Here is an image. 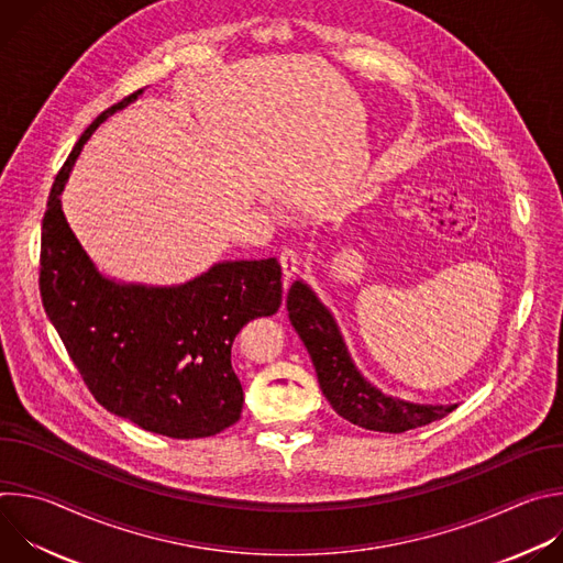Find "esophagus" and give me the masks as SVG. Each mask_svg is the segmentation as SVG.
<instances>
[{
    "instance_id": "34e87169",
    "label": "esophagus",
    "mask_w": 563,
    "mask_h": 563,
    "mask_svg": "<svg viewBox=\"0 0 563 563\" xmlns=\"http://www.w3.org/2000/svg\"><path fill=\"white\" fill-rule=\"evenodd\" d=\"M278 261H280V267H283L285 278H291L294 274H298V269H300V258H298V254H296L294 250H283L280 256H278Z\"/></svg>"
}]
</instances>
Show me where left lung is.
<instances>
[{
	"label": "left lung",
	"instance_id": "left-lung-1",
	"mask_svg": "<svg viewBox=\"0 0 563 563\" xmlns=\"http://www.w3.org/2000/svg\"><path fill=\"white\" fill-rule=\"evenodd\" d=\"M287 311L316 367L320 389L334 412L350 423L374 432L398 434L443 419L456 408L419 406L404 398H391L365 380L350 358L334 316L302 280L289 287Z\"/></svg>",
	"mask_w": 563,
	"mask_h": 563
}]
</instances>
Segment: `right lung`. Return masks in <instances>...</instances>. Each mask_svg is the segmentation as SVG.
Returning <instances> with one entry per match:
<instances>
[{"mask_svg": "<svg viewBox=\"0 0 563 563\" xmlns=\"http://www.w3.org/2000/svg\"><path fill=\"white\" fill-rule=\"evenodd\" d=\"M140 93L100 113L55 176L42 220L40 294L102 408L146 432L202 439L243 412L231 345L250 320L278 311L283 274L276 258L216 263L174 287L118 283L98 272L70 231L59 196L93 131Z\"/></svg>", "mask_w": 563, "mask_h": 563, "instance_id": "obj_1", "label": "right lung"}]
</instances>
